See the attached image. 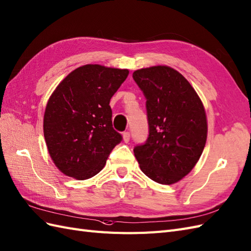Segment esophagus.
Instances as JSON below:
<instances>
[{
	"label": "esophagus",
	"instance_id": "esophagus-1",
	"mask_svg": "<svg viewBox=\"0 0 251 251\" xmlns=\"http://www.w3.org/2000/svg\"><path fill=\"white\" fill-rule=\"evenodd\" d=\"M123 140H124V142H129V140H130V133H129V131H125V132H123Z\"/></svg>",
	"mask_w": 251,
	"mask_h": 251
}]
</instances>
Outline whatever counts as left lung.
I'll return each instance as SVG.
<instances>
[{
	"mask_svg": "<svg viewBox=\"0 0 251 251\" xmlns=\"http://www.w3.org/2000/svg\"><path fill=\"white\" fill-rule=\"evenodd\" d=\"M146 99L149 137L133 149L140 169L151 180L172 184L188 175L207 140V118L190 82L165 66L134 71Z\"/></svg>",
	"mask_w": 251,
	"mask_h": 251,
	"instance_id": "left-lung-1",
	"label": "left lung"
}]
</instances>
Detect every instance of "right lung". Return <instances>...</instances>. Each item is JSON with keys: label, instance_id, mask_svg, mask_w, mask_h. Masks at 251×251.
Wrapping results in <instances>:
<instances>
[{"label": "right lung", "instance_id": "right-lung-1", "mask_svg": "<svg viewBox=\"0 0 251 251\" xmlns=\"http://www.w3.org/2000/svg\"><path fill=\"white\" fill-rule=\"evenodd\" d=\"M129 71L87 64L74 70L50 96L43 132L50 158L64 175L85 180L100 173L122 141L109 105Z\"/></svg>", "mask_w": 251, "mask_h": 251}]
</instances>
